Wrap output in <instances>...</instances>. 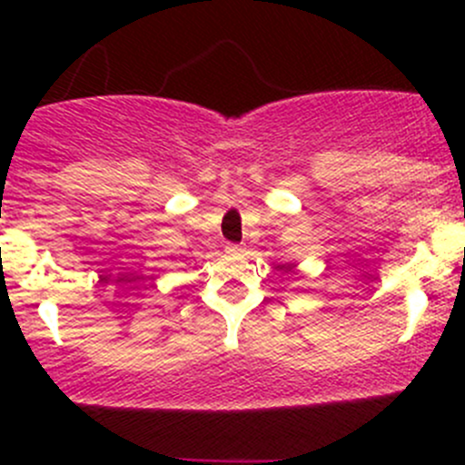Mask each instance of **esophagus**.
Returning a JSON list of instances; mask_svg holds the SVG:
<instances>
[{"mask_svg": "<svg viewBox=\"0 0 465 465\" xmlns=\"http://www.w3.org/2000/svg\"><path fill=\"white\" fill-rule=\"evenodd\" d=\"M242 252H245L242 245H227V254H242Z\"/></svg>", "mask_w": 465, "mask_h": 465, "instance_id": "34e87169", "label": "esophagus"}]
</instances>
